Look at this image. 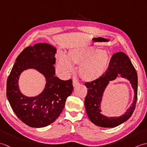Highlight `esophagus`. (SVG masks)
<instances>
[{"instance_id": "esophagus-1", "label": "esophagus", "mask_w": 147, "mask_h": 147, "mask_svg": "<svg viewBox=\"0 0 147 147\" xmlns=\"http://www.w3.org/2000/svg\"><path fill=\"white\" fill-rule=\"evenodd\" d=\"M79 82H78V81L76 80H73V86H77L78 85H79Z\"/></svg>"}]
</instances>
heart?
<instances>
[{"mask_svg": "<svg viewBox=\"0 0 147 147\" xmlns=\"http://www.w3.org/2000/svg\"><path fill=\"white\" fill-rule=\"evenodd\" d=\"M110 61L108 53L102 50L79 46L68 51V57L60 53L57 57V66L65 75L74 70L73 64H80L78 73L85 82H93L104 74Z\"/></svg>", "mask_w": 147, "mask_h": 147, "instance_id": "1", "label": "heart"}]
</instances>
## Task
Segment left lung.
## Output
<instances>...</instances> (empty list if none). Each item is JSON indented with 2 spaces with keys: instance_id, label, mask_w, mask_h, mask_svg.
Returning <instances> with one entry per match:
<instances>
[{
  "instance_id": "obj_1",
  "label": "left lung",
  "mask_w": 147,
  "mask_h": 147,
  "mask_svg": "<svg viewBox=\"0 0 147 147\" xmlns=\"http://www.w3.org/2000/svg\"><path fill=\"white\" fill-rule=\"evenodd\" d=\"M118 76L126 78L130 82L135 94L134 101L127 112L121 117H107L101 113L102 96L109 82ZM85 85L88 88L85 100V109L90 120L95 125L103 127H114L126 121L132 115L137 100L138 76L130 59L124 53L119 52L113 54L105 73L98 79L86 82Z\"/></svg>"
}]
</instances>
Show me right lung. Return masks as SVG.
Instances as JSON below:
<instances>
[{
    "label": "right lung",
    "mask_w": 147,
    "mask_h": 147,
    "mask_svg": "<svg viewBox=\"0 0 147 147\" xmlns=\"http://www.w3.org/2000/svg\"><path fill=\"white\" fill-rule=\"evenodd\" d=\"M57 50L46 43H39L24 49L16 59L7 81L6 95L14 112L26 125L45 127L56 120L73 91L72 80L66 81L55 76V55ZM34 68L46 80V86L38 96L29 98L22 94L18 85L23 70Z\"/></svg>",
    "instance_id": "obj_1"
}]
</instances>
